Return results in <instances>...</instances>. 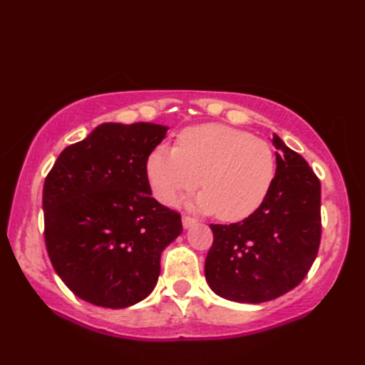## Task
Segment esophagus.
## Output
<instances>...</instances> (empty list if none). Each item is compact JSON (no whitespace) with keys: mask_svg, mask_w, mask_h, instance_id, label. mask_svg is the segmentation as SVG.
I'll return each instance as SVG.
<instances>
[{"mask_svg":"<svg viewBox=\"0 0 365 365\" xmlns=\"http://www.w3.org/2000/svg\"><path fill=\"white\" fill-rule=\"evenodd\" d=\"M182 224H183L185 229H190V227L195 226L196 220L192 218V216H190V215H183V216H182Z\"/></svg>","mask_w":365,"mask_h":365,"instance_id":"1","label":"esophagus"}]
</instances>
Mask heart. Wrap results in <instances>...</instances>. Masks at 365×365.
I'll return each mask as SVG.
<instances>
[{
	"instance_id": "1",
	"label": "heart",
	"mask_w": 365,
	"mask_h": 365,
	"mask_svg": "<svg viewBox=\"0 0 365 365\" xmlns=\"http://www.w3.org/2000/svg\"><path fill=\"white\" fill-rule=\"evenodd\" d=\"M152 190L163 204L182 195H202L196 207L222 221H242L265 202L276 177L271 145L251 133L220 123L183 130L178 147L160 145L147 160Z\"/></svg>"
}]
</instances>
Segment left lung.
Segmentation results:
<instances>
[{
	"mask_svg": "<svg viewBox=\"0 0 365 365\" xmlns=\"http://www.w3.org/2000/svg\"><path fill=\"white\" fill-rule=\"evenodd\" d=\"M276 177L265 202L246 220L210 224L205 279L220 297L265 302L294 289L311 269L322 238L319 177L299 153L273 138Z\"/></svg>",
	"mask_w": 365,
	"mask_h": 365,
	"instance_id": "8db88e82",
	"label": "left lung"
}]
</instances>
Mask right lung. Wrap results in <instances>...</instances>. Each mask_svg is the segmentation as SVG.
<instances>
[{"label":"right lung","instance_id":"obj_1","mask_svg":"<svg viewBox=\"0 0 365 365\" xmlns=\"http://www.w3.org/2000/svg\"><path fill=\"white\" fill-rule=\"evenodd\" d=\"M168 127L102 123L66 147L43 183V238L51 265L76 297L122 309L149 294L180 213L152 197L147 160Z\"/></svg>","mask_w":365,"mask_h":365}]
</instances>
